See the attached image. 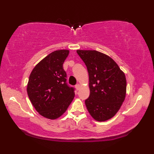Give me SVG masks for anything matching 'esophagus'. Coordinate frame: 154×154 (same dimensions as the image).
I'll use <instances>...</instances> for the list:
<instances>
[{"label":"esophagus","instance_id":"esophagus-1","mask_svg":"<svg viewBox=\"0 0 154 154\" xmlns=\"http://www.w3.org/2000/svg\"><path fill=\"white\" fill-rule=\"evenodd\" d=\"M79 87H80V85L79 84H77L76 85H75V88H76L77 90H79Z\"/></svg>","mask_w":154,"mask_h":154}]
</instances>
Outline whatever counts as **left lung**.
<instances>
[{
    "instance_id": "1",
    "label": "left lung",
    "mask_w": 154,
    "mask_h": 154,
    "mask_svg": "<svg viewBox=\"0 0 154 154\" xmlns=\"http://www.w3.org/2000/svg\"><path fill=\"white\" fill-rule=\"evenodd\" d=\"M89 77L90 95L85 101L94 119L105 121L115 115L126 92L125 75L112 58L95 50H77Z\"/></svg>"
}]
</instances>
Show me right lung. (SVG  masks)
Returning a JSON list of instances; mask_svg holds the SVG:
<instances>
[{
  "mask_svg": "<svg viewBox=\"0 0 154 154\" xmlns=\"http://www.w3.org/2000/svg\"><path fill=\"white\" fill-rule=\"evenodd\" d=\"M69 51H53L33 69L27 86L29 99L39 114L49 119L61 116L73 100L75 88L67 83L63 63Z\"/></svg>",
  "mask_w": 154,
  "mask_h": 154,
  "instance_id": "obj_1",
  "label": "right lung"
}]
</instances>
